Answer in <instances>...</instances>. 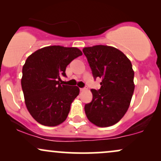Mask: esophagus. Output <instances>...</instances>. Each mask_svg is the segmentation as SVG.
I'll list each match as a JSON object with an SVG mask.
<instances>
[{"mask_svg":"<svg viewBox=\"0 0 161 161\" xmlns=\"http://www.w3.org/2000/svg\"><path fill=\"white\" fill-rule=\"evenodd\" d=\"M87 89L86 88H80V91L81 92H83V91H86V90Z\"/></svg>","mask_w":161,"mask_h":161,"instance_id":"esophagus-1","label":"esophagus"}]
</instances>
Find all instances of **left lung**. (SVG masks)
<instances>
[{
	"instance_id": "8db88e82",
	"label": "left lung",
	"mask_w": 161,
	"mask_h": 161,
	"mask_svg": "<svg viewBox=\"0 0 161 161\" xmlns=\"http://www.w3.org/2000/svg\"><path fill=\"white\" fill-rule=\"evenodd\" d=\"M94 78L102 79L99 90L92 89L93 99L85 105L91 123L108 127L118 123L128 110L135 89L134 71L129 59L116 47L95 45L84 47Z\"/></svg>"
}]
</instances>
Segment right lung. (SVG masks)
Returning <instances> with one entry per match:
<instances>
[{"mask_svg":"<svg viewBox=\"0 0 161 161\" xmlns=\"http://www.w3.org/2000/svg\"><path fill=\"white\" fill-rule=\"evenodd\" d=\"M81 55L77 47L53 45L28 57L23 66L21 86L27 110L40 124L56 126L67 118L79 88L61 85L60 77L66 76V66Z\"/></svg>","mask_w":161,"mask_h":161,"instance_id":"1","label":"right lung"}]
</instances>
